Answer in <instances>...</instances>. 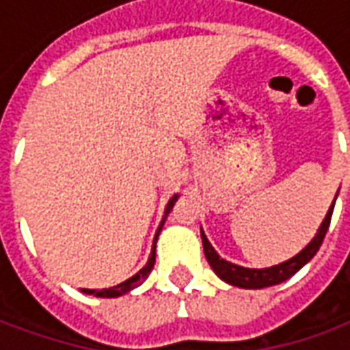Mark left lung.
<instances>
[{
    "label": "left lung",
    "mask_w": 350,
    "mask_h": 350,
    "mask_svg": "<svg viewBox=\"0 0 350 350\" xmlns=\"http://www.w3.org/2000/svg\"><path fill=\"white\" fill-rule=\"evenodd\" d=\"M339 193V191H338ZM338 198V195H336ZM336 198L334 202L328 208V213L324 215L321 227L317 230V234L313 236V240L304 247V250L294 255L293 258H288L285 262H279L275 266H270V268H243V266H238V264H232L225 260V258L219 257V253L213 250L210 240L206 238L204 230L200 228V238H202V247H204V255L208 264L212 266V270L215 271V275L221 278L225 283L232 286H240V288H264V286L279 285L283 283L288 278H293L296 271L304 268L306 264L315 257L317 251L323 243L324 236H326V230L330 227L332 212H334V204H336Z\"/></svg>",
    "instance_id": "obj_1"
}]
</instances>
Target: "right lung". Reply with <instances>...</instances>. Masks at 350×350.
Returning <instances> with one entry per match:
<instances>
[{
	"mask_svg": "<svg viewBox=\"0 0 350 350\" xmlns=\"http://www.w3.org/2000/svg\"><path fill=\"white\" fill-rule=\"evenodd\" d=\"M176 200H178V195H174V197L168 200L167 208H165V215H163L159 227H157V232H155V236H153L152 253H150V257H148V262H146L144 268H140V270H138L137 273L133 275V278H129L127 281H123V283H120V285L110 286V288H100V291H97V288H82V293L93 294V296H97V298H118V296H123V294L131 293V291H133V288H137L138 285H142L146 279H148V275H150V271L153 270V264H155V243H157V238H159L161 228H163V225H165L168 213H170V210L174 208Z\"/></svg>",
	"mask_w": 350,
	"mask_h": 350,
	"instance_id": "obj_1",
	"label": "right lung"
}]
</instances>
